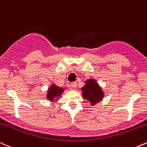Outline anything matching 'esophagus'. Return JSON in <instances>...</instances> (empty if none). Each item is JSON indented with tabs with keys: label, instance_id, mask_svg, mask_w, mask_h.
I'll return each instance as SVG.
<instances>
[{
	"label": "esophagus",
	"instance_id": "obj_1",
	"mask_svg": "<svg viewBox=\"0 0 147 147\" xmlns=\"http://www.w3.org/2000/svg\"><path fill=\"white\" fill-rule=\"evenodd\" d=\"M77 86V82H72V83L71 84V86H72V88H76Z\"/></svg>",
	"mask_w": 147,
	"mask_h": 147
}]
</instances>
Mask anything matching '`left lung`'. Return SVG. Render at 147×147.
I'll use <instances>...</instances> for the list:
<instances>
[{
    "label": "left lung",
    "instance_id": "1",
    "mask_svg": "<svg viewBox=\"0 0 147 147\" xmlns=\"http://www.w3.org/2000/svg\"><path fill=\"white\" fill-rule=\"evenodd\" d=\"M82 91V97L89 102L91 106H95L104 97V92L102 88L95 79H86L85 85L81 88Z\"/></svg>",
    "mask_w": 147,
    "mask_h": 147
}]
</instances>
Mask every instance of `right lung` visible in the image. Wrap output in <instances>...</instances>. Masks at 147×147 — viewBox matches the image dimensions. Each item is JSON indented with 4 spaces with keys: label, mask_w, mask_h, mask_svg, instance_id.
Returning a JSON list of instances; mask_svg holds the SVG:
<instances>
[{
    "label": "right lung",
    "mask_w": 147,
    "mask_h": 147,
    "mask_svg": "<svg viewBox=\"0 0 147 147\" xmlns=\"http://www.w3.org/2000/svg\"><path fill=\"white\" fill-rule=\"evenodd\" d=\"M65 88H61L52 83L48 88L46 93V99L51 102H57L63 95Z\"/></svg>",
    "instance_id": "add662e5"
}]
</instances>
